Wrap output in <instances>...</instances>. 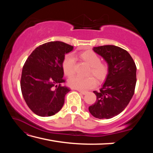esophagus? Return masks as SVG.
Listing matches in <instances>:
<instances>
[{"label": "esophagus", "instance_id": "1", "mask_svg": "<svg viewBox=\"0 0 153 153\" xmlns=\"http://www.w3.org/2000/svg\"><path fill=\"white\" fill-rule=\"evenodd\" d=\"M78 92L80 93V94H83V95L86 94L87 93H88L87 91H82V90H78Z\"/></svg>", "mask_w": 153, "mask_h": 153}]
</instances>
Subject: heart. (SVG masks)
Returning <instances> with one entry per match:
<instances>
[{"mask_svg": "<svg viewBox=\"0 0 153 153\" xmlns=\"http://www.w3.org/2000/svg\"><path fill=\"white\" fill-rule=\"evenodd\" d=\"M79 56L90 65L89 75H94L99 82H103L107 79L109 73V66L107 63L100 61L99 56L97 53L92 51H86L82 52ZM62 68L64 74L67 76H71L74 74L75 59L71 54L68 53L64 56L62 61ZM94 76H90L87 77H83L79 76H72L68 80L69 85L73 88L79 90L92 88L97 84V80Z\"/></svg>", "mask_w": 153, "mask_h": 153, "instance_id": "obj_1", "label": "heart"}]
</instances>
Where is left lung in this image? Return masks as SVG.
<instances>
[{"mask_svg": "<svg viewBox=\"0 0 153 153\" xmlns=\"http://www.w3.org/2000/svg\"><path fill=\"white\" fill-rule=\"evenodd\" d=\"M109 66V73L100 91H94L97 101L90 106L96 118L111 119L125 109L132 98L136 84V66L128 52L114 45L94 47Z\"/></svg>", "mask_w": 153, "mask_h": 153, "instance_id": "1", "label": "left lung"}]
</instances>
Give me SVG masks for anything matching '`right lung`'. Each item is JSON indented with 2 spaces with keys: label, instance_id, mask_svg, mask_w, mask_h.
Masks as SVG:
<instances>
[{
  "label": "right lung",
  "instance_id": "1",
  "mask_svg": "<svg viewBox=\"0 0 153 153\" xmlns=\"http://www.w3.org/2000/svg\"><path fill=\"white\" fill-rule=\"evenodd\" d=\"M74 46L55 41L41 45L25 61L21 77V90L33 113L49 117L63 107L65 97L70 90L63 86L62 61Z\"/></svg>",
  "mask_w": 153,
  "mask_h": 153
}]
</instances>
